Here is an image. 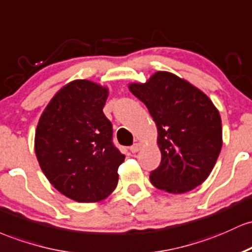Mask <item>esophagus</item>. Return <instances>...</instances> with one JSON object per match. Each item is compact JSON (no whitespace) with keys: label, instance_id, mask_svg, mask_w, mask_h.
Returning <instances> with one entry per match:
<instances>
[{"label":"esophagus","instance_id":"esophagus-1","mask_svg":"<svg viewBox=\"0 0 252 252\" xmlns=\"http://www.w3.org/2000/svg\"><path fill=\"white\" fill-rule=\"evenodd\" d=\"M140 149H141V144H140V143H135L134 145L131 146V149H129V150H131L132 154H135V152L139 151Z\"/></svg>","mask_w":252,"mask_h":252}]
</instances>
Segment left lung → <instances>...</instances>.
Listing matches in <instances>:
<instances>
[{
  "label": "left lung",
  "mask_w": 252,
  "mask_h": 252,
  "mask_svg": "<svg viewBox=\"0 0 252 252\" xmlns=\"http://www.w3.org/2000/svg\"><path fill=\"white\" fill-rule=\"evenodd\" d=\"M128 89L145 103L157 126L162 160L150 174L152 185L183 194L205 182L222 146L221 118L211 98L169 71L155 72L145 83H129Z\"/></svg>",
  "instance_id": "obj_1"
}]
</instances>
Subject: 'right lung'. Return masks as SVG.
I'll use <instances>...</instances> for the list:
<instances>
[{"instance_id":"obj_1","label":"right lung","mask_w":252,"mask_h":252,"mask_svg":"<svg viewBox=\"0 0 252 252\" xmlns=\"http://www.w3.org/2000/svg\"><path fill=\"white\" fill-rule=\"evenodd\" d=\"M106 86L75 80L62 87L38 121L34 150L42 172L59 193L77 202H98L117 188L125 155L113 145L103 114Z\"/></svg>"}]
</instances>
